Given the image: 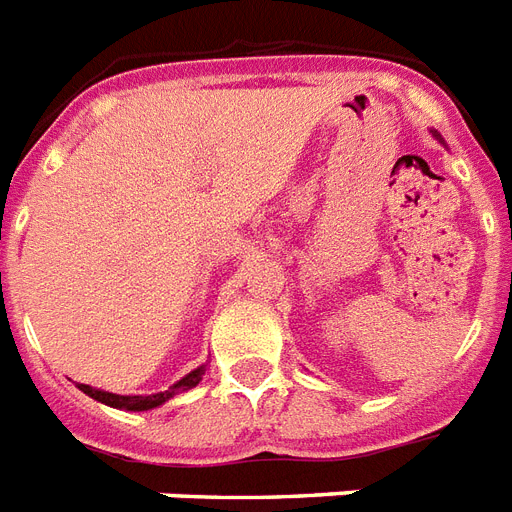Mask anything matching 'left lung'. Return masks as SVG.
I'll return each instance as SVG.
<instances>
[{
	"instance_id": "left-lung-1",
	"label": "left lung",
	"mask_w": 512,
	"mask_h": 512,
	"mask_svg": "<svg viewBox=\"0 0 512 512\" xmlns=\"http://www.w3.org/2000/svg\"><path fill=\"white\" fill-rule=\"evenodd\" d=\"M433 137H436V140H439L441 145H444V140H441V134H439V132H433Z\"/></svg>"
}]
</instances>
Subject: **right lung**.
<instances>
[{
	"instance_id": "obj_1",
	"label": "right lung",
	"mask_w": 512,
	"mask_h": 512,
	"mask_svg": "<svg viewBox=\"0 0 512 512\" xmlns=\"http://www.w3.org/2000/svg\"><path fill=\"white\" fill-rule=\"evenodd\" d=\"M206 375V365L195 367L192 372H187L185 378L177 380L174 386H169L166 391H158V394H145V396H124V394H113V391H102V388H92L87 383H79V391H84L87 396H92L94 402L108 404L113 410H126V412H147L161 407L169 399H174L177 394H185L190 388H195Z\"/></svg>"
}]
</instances>
